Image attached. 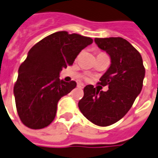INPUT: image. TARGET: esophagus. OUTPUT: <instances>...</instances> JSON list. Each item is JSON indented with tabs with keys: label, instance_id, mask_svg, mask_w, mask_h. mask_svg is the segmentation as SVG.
Segmentation results:
<instances>
[{
	"label": "esophagus",
	"instance_id": "obj_1",
	"mask_svg": "<svg viewBox=\"0 0 158 158\" xmlns=\"http://www.w3.org/2000/svg\"><path fill=\"white\" fill-rule=\"evenodd\" d=\"M84 86H85V85H84L83 83H81V82L77 83V87H79V88H83V87H84Z\"/></svg>",
	"mask_w": 158,
	"mask_h": 158
}]
</instances>
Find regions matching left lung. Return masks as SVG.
Masks as SVG:
<instances>
[{
  "mask_svg": "<svg viewBox=\"0 0 158 158\" xmlns=\"http://www.w3.org/2000/svg\"><path fill=\"white\" fill-rule=\"evenodd\" d=\"M95 42L110 56V67L98 82L109 90L85 85L78 106L88 120L106 127L121 119L130 110L141 92L145 68L141 54L123 38H96Z\"/></svg>",
  "mask_w": 158,
  "mask_h": 158,
  "instance_id": "left-lung-1",
  "label": "left lung"
}]
</instances>
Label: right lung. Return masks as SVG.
Returning <instances> with one entry per match:
<instances>
[{
  "label": "right lung",
  "mask_w": 158,
  "mask_h": 158,
  "mask_svg": "<svg viewBox=\"0 0 158 158\" xmlns=\"http://www.w3.org/2000/svg\"><path fill=\"white\" fill-rule=\"evenodd\" d=\"M92 42L91 38L59 31L31 48L14 85L17 113L26 127L44 129L53 121L58 101L77 86L74 81L60 80L59 73Z\"/></svg>",
  "instance_id": "obj_1"
}]
</instances>
